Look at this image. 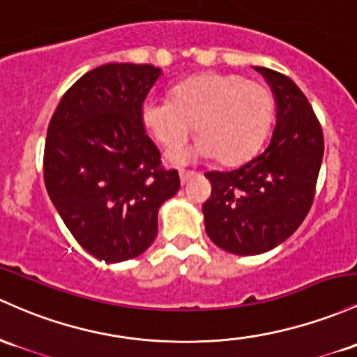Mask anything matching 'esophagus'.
I'll use <instances>...</instances> for the list:
<instances>
[{
  "mask_svg": "<svg viewBox=\"0 0 357 357\" xmlns=\"http://www.w3.org/2000/svg\"><path fill=\"white\" fill-rule=\"evenodd\" d=\"M193 176H197V172H195V171H186V169H181V171H179V179H181L183 185H185V183L190 181V179L193 178Z\"/></svg>",
  "mask_w": 357,
  "mask_h": 357,
  "instance_id": "1",
  "label": "esophagus"
}]
</instances>
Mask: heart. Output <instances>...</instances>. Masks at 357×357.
I'll list each match as a JSON object with an SVG mask.
<instances>
[{"mask_svg": "<svg viewBox=\"0 0 357 357\" xmlns=\"http://www.w3.org/2000/svg\"><path fill=\"white\" fill-rule=\"evenodd\" d=\"M274 96L268 84L236 73H205L171 89V98L149 96L140 105V121L149 135L167 151L181 147L193 132L191 151L169 154L172 162L195 155L222 164L242 162L259 147L269 130Z\"/></svg>", "mask_w": 357, "mask_h": 357, "instance_id": "b5f03b06", "label": "heart"}]
</instances>
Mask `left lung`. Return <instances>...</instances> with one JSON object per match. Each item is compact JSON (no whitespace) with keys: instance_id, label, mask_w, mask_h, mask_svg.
<instances>
[{"instance_id":"1","label":"left lung","mask_w":357,"mask_h":357,"mask_svg":"<svg viewBox=\"0 0 357 357\" xmlns=\"http://www.w3.org/2000/svg\"><path fill=\"white\" fill-rule=\"evenodd\" d=\"M254 69L276 101L271 140L236 169L205 174L211 183V197L203 203L205 230L213 244L237 256L268 252L298 229L324 158L322 127L307 96L284 74Z\"/></svg>"}]
</instances>
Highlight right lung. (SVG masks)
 Segmentation results:
<instances>
[{
	"mask_svg": "<svg viewBox=\"0 0 357 357\" xmlns=\"http://www.w3.org/2000/svg\"><path fill=\"white\" fill-rule=\"evenodd\" d=\"M162 70L112 62L62 96L47 128V193L77 244L96 259L140 256L158 236V211L179 190L176 169L140 121V105Z\"/></svg>",
	"mask_w": 357,
	"mask_h": 357,
	"instance_id": "right-lung-1",
	"label": "right lung"
}]
</instances>
